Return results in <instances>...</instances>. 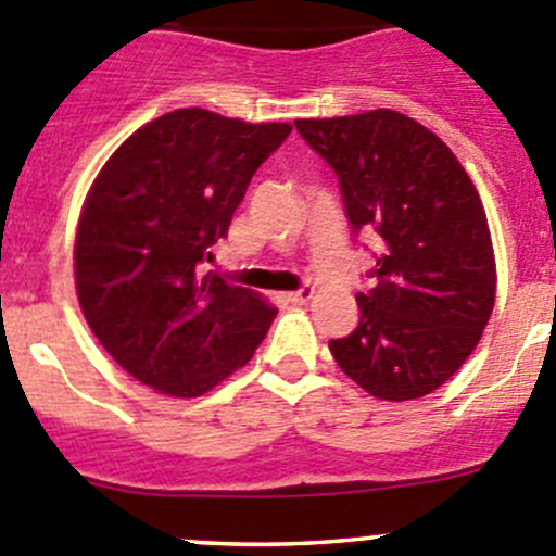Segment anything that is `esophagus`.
<instances>
[{
  "instance_id": "obj_1",
  "label": "esophagus",
  "mask_w": 556,
  "mask_h": 556,
  "mask_svg": "<svg viewBox=\"0 0 556 556\" xmlns=\"http://www.w3.org/2000/svg\"><path fill=\"white\" fill-rule=\"evenodd\" d=\"M311 298H314V287H308V283H305V287H300L298 292H289L287 294V300L292 305H305Z\"/></svg>"
}]
</instances>
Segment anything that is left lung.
I'll list each match as a JSON object with an SVG mask.
<instances>
[{
	"instance_id": "left-lung-1",
	"label": "left lung",
	"mask_w": 556,
	"mask_h": 556,
	"mask_svg": "<svg viewBox=\"0 0 556 556\" xmlns=\"http://www.w3.org/2000/svg\"><path fill=\"white\" fill-rule=\"evenodd\" d=\"M298 134L336 172L352 235H377L361 321L330 341L366 393H433L478 346L494 308L489 224L472 179L445 141L390 109L298 119Z\"/></svg>"
}]
</instances>
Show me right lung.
<instances>
[{"label": "right lung", "mask_w": 556, "mask_h": 556, "mask_svg": "<svg viewBox=\"0 0 556 556\" xmlns=\"http://www.w3.org/2000/svg\"><path fill=\"white\" fill-rule=\"evenodd\" d=\"M292 125L177 109L125 141L89 188L76 231L84 319L130 377L195 399L245 366L278 311L195 275L256 168Z\"/></svg>", "instance_id": "right-lung-1"}]
</instances>
